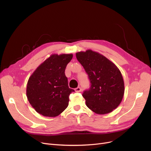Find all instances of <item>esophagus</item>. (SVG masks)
<instances>
[{"label":"esophagus","instance_id":"1","mask_svg":"<svg viewBox=\"0 0 151 151\" xmlns=\"http://www.w3.org/2000/svg\"><path fill=\"white\" fill-rule=\"evenodd\" d=\"M75 91L76 92V93H80V92L81 91V88L80 87H78V88H75Z\"/></svg>","mask_w":151,"mask_h":151}]
</instances>
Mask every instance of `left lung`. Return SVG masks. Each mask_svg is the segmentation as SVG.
Segmentation results:
<instances>
[{
	"label": "left lung",
	"instance_id": "left-lung-1",
	"mask_svg": "<svg viewBox=\"0 0 151 151\" xmlns=\"http://www.w3.org/2000/svg\"><path fill=\"white\" fill-rule=\"evenodd\" d=\"M88 75L91 88L83 97L87 107L97 114L112 112L121 103L124 85L120 71L107 58L91 49L76 53Z\"/></svg>",
	"mask_w": 151,
	"mask_h": 151
}]
</instances>
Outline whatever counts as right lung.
I'll use <instances>...</instances> for the list:
<instances>
[{"label": "right lung", "instance_id": "add662e5", "mask_svg": "<svg viewBox=\"0 0 151 151\" xmlns=\"http://www.w3.org/2000/svg\"><path fill=\"white\" fill-rule=\"evenodd\" d=\"M72 58V54H52L29 78L27 96L39 114L55 117L68 107L69 96L74 90L68 87L65 70Z\"/></svg>", "mask_w": 151, "mask_h": 151}]
</instances>
